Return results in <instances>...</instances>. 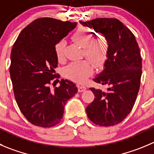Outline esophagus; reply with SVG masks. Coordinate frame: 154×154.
<instances>
[{
    "mask_svg": "<svg viewBox=\"0 0 154 154\" xmlns=\"http://www.w3.org/2000/svg\"><path fill=\"white\" fill-rule=\"evenodd\" d=\"M78 90L79 92H83L86 90V87L84 85H79L78 87Z\"/></svg>",
    "mask_w": 154,
    "mask_h": 154,
    "instance_id": "obj_1",
    "label": "esophagus"
}]
</instances>
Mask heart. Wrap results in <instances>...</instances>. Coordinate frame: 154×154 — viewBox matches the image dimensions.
<instances>
[{
	"instance_id": "b5f03b06",
	"label": "heart",
	"mask_w": 154,
	"mask_h": 154,
	"mask_svg": "<svg viewBox=\"0 0 154 154\" xmlns=\"http://www.w3.org/2000/svg\"><path fill=\"white\" fill-rule=\"evenodd\" d=\"M72 38L84 47L85 53L91 58L96 63H103L107 55V45L104 40L91 41L93 34L88 29L79 28L75 32ZM65 42L60 41L55 46V52L58 60H62L64 57ZM93 72V66L89 60H82L72 62L64 69L66 77L77 82H84Z\"/></svg>"
}]
</instances>
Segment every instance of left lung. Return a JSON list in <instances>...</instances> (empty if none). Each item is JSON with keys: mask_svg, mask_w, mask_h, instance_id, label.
<instances>
[{"mask_svg": "<svg viewBox=\"0 0 154 154\" xmlns=\"http://www.w3.org/2000/svg\"><path fill=\"white\" fill-rule=\"evenodd\" d=\"M80 23L103 35L108 44L104 69L93 80L109 88L106 91L90 88L95 98L86 108L88 117L100 126L117 125L130 113L140 88V48L132 32L117 19L98 18Z\"/></svg>", "mask_w": 154, "mask_h": 154, "instance_id": "8db88e82", "label": "left lung"}]
</instances>
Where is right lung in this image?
Wrapping results in <instances>:
<instances>
[{
  "instance_id": "obj_1",
  "label": "right lung",
  "mask_w": 154,
  "mask_h": 154,
  "mask_svg": "<svg viewBox=\"0 0 154 154\" xmlns=\"http://www.w3.org/2000/svg\"><path fill=\"white\" fill-rule=\"evenodd\" d=\"M76 25L48 17L37 19L23 29L13 47L10 74L16 101L23 116L36 126L57 125L66 101L78 91L74 83L64 79L60 87L50 88L57 78L55 46Z\"/></svg>"
}]
</instances>
